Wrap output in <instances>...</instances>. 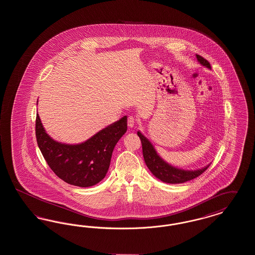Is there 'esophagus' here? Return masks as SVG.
<instances>
[{"label": "esophagus", "mask_w": 255, "mask_h": 255, "mask_svg": "<svg viewBox=\"0 0 255 255\" xmlns=\"http://www.w3.org/2000/svg\"><path fill=\"white\" fill-rule=\"evenodd\" d=\"M134 123H135V120L133 119V117H129L128 118V121H127V124L130 128H133L134 126Z\"/></svg>", "instance_id": "34e87169"}]
</instances>
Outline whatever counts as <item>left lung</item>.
<instances>
[{"label":"left lung","mask_w":255,"mask_h":255,"mask_svg":"<svg viewBox=\"0 0 255 255\" xmlns=\"http://www.w3.org/2000/svg\"><path fill=\"white\" fill-rule=\"evenodd\" d=\"M196 57H197V60L200 62V64H202L203 66H205L208 69H211L209 62L204 57H202L199 54H196ZM137 135L141 140L142 154H143V158H144L147 167L156 178H158V180L163 182L183 183V182L191 181L195 178L199 177L201 174H203L209 166L208 164L202 169L197 170H183L174 167L158 156L154 146L152 145L149 139L146 138L139 131L137 132Z\"/></svg>","instance_id":"left-lung-1"}]
</instances>
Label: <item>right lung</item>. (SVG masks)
Returning a JSON list of instances; mask_svg holds the SVG:
<instances>
[{
	"label": "right lung",
	"mask_w": 255,
	"mask_h": 255,
	"mask_svg": "<svg viewBox=\"0 0 255 255\" xmlns=\"http://www.w3.org/2000/svg\"><path fill=\"white\" fill-rule=\"evenodd\" d=\"M127 131V117L111 124L79 144L55 141L46 133L37 114V144L50 169L67 183L89 187L102 181L109 169L114 148Z\"/></svg>",
	"instance_id": "obj_1"
}]
</instances>
